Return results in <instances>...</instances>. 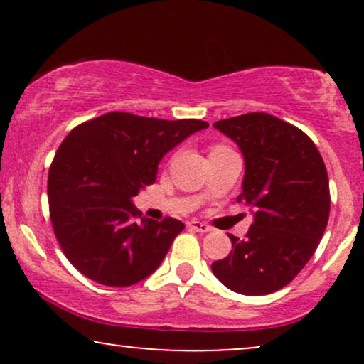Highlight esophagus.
Wrapping results in <instances>:
<instances>
[{
  "label": "esophagus",
  "instance_id": "34e87169",
  "mask_svg": "<svg viewBox=\"0 0 364 364\" xmlns=\"http://www.w3.org/2000/svg\"><path fill=\"white\" fill-rule=\"evenodd\" d=\"M187 227L191 228V230H193V232H200V233H207V232H210L212 228L207 225V223H203V222H198V220H191L187 223Z\"/></svg>",
  "mask_w": 364,
  "mask_h": 364
}]
</instances>
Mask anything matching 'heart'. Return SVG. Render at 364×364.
Returning a JSON list of instances; mask_svg holds the SVG:
<instances>
[{
	"label": "heart",
	"instance_id": "b5f03b06",
	"mask_svg": "<svg viewBox=\"0 0 364 364\" xmlns=\"http://www.w3.org/2000/svg\"><path fill=\"white\" fill-rule=\"evenodd\" d=\"M218 147H225V146H213L212 149H218Z\"/></svg>",
	"mask_w": 364,
	"mask_h": 364
}]
</instances>
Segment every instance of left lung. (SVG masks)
Segmentation results:
<instances>
[{
    "instance_id": "8db88e82",
    "label": "left lung",
    "mask_w": 364,
    "mask_h": 364,
    "mask_svg": "<svg viewBox=\"0 0 364 364\" xmlns=\"http://www.w3.org/2000/svg\"><path fill=\"white\" fill-rule=\"evenodd\" d=\"M213 127L245 159L238 202L255 208L245 238L228 235L232 252L212 263L223 285L268 295L288 285L315 253L328 217L330 186L321 154L301 129L267 112L222 119Z\"/></svg>"
}]
</instances>
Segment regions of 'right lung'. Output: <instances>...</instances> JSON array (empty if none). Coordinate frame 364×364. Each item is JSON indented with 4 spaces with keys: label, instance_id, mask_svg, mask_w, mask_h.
I'll use <instances>...</instances> for the list:
<instances>
[{
    "label": "right lung",
    "instance_id": "add662e5",
    "mask_svg": "<svg viewBox=\"0 0 364 364\" xmlns=\"http://www.w3.org/2000/svg\"><path fill=\"white\" fill-rule=\"evenodd\" d=\"M205 127L198 119L107 112L68 134L49 167V217L63 253L82 275L131 287L157 270L186 225L141 217L132 197L156 182L171 149Z\"/></svg>",
    "mask_w": 364,
    "mask_h": 364
}]
</instances>
